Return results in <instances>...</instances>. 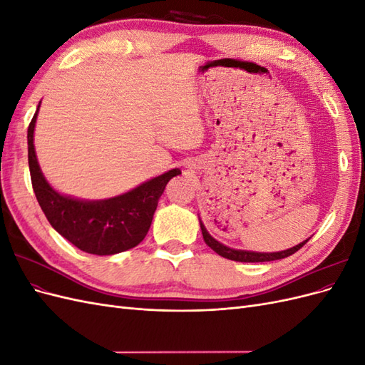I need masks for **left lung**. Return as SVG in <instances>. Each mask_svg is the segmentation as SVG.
I'll return each mask as SVG.
<instances>
[{
    "mask_svg": "<svg viewBox=\"0 0 365 365\" xmlns=\"http://www.w3.org/2000/svg\"><path fill=\"white\" fill-rule=\"evenodd\" d=\"M201 224V230H202V237L205 240V244L212 248L215 252H217L219 256H222L225 259L230 260H235V262H271V260H279V259H284L291 256V254L297 252L300 250L306 242H302V244H298L289 250H284V251H279V252H254V251H244V250H233V248H228L225 245L220 244L215 237H212L208 235V231L205 230L204 224L200 220Z\"/></svg>",
    "mask_w": 365,
    "mask_h": 365,
    "instance_id": "8db88e82",
    "label": "left lung"
}]
</instances>
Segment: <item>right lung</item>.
Returning a JSON list of instances; mask_svg holds the SVG:
<instances>
[{
    "mask_svg": "<svg viewBox=\"0 0 365 365\" xmlns=\"http://www.w3.org/2000/svg\"><path fill=\"white\" fill-rule=\"evenodd\" d=\"M39 106L29 130V168L33 192L51 227L79 250L111 256L137 247L146 237L165 185L181 173L172 169L128 193L102 201H82L58 193L43 178L33 145Z\"/></svg>",
    "mask_w": 365,
    "mask_h": 365,
    "instance_id": "1",
    "label": "right lung"
}]
</instances>
